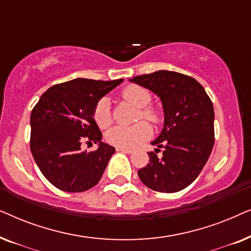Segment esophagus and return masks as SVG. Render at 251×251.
<instances>
[{
    "label": "esophagus",
    "instance_id": "obj_1",
    "mask_svg": "<svg viewBox=\"0 0 251 251\" xmlns=\"http://www.w3.org/2000/svg\"><path fill=\"white\" fill-rule=\"evenodd\" d=\"M116 151H119V152H123V153H128V154L133 153V150H131V149H123V147H116Z\"/></svg>",
    "mask_w": 251,
    "mask_h": 251
}]
</instances>
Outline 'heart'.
I'll list each match as a JSON object with an SVG mask.
<instances>
[{
	"label": "heart",
	"instance_id": "obj_1",
	"mask_svg": "<svg viewBox=\"0 0 251 251\" xmlns=\"http://www.w3.org/2000/svg\"><path fill=\"white\" fill-rule=\"evenodd\" d=\"M121 97L139 108L138 119L147 120L152 123H159L161 113L157 108L150 106L152 95L147 89L140 85L131 84L121 91ZM94 120L99 128L105 129L111 125V108L107 98L99 99L92 113ZM151 136V128L146 122H139L131 126H116L106 133V140L116 147L133 149Z\"/></svg>",
	"mask_w": 251,
	"mask_h": 251
}]
</instances>
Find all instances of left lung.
I'll return each mask as SVG.
<instances>
[{
	"instance_id": "obj_1",
	"label": "left lung",
	"mask_w": 251,
	"mask_h": 251,
	"mask_svg": "<svg viewBox=\"0 0 251 251\" xmlns=\"http://www.w3.org/2000/svg\"><path fill=\"white\" fill-rule=\"evenodd\" d=\"M130 81L159 96L164 112L162 132L152 143L164 147V156L149 153L150 163L138 170L140 180L163 193L184 190L203 169L214 146L211 99L195 78L177 72L157 71Z\"/></svg>"
}]
</instances>
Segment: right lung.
<instances>
[{
	"label": "right lung",
	"instance_id": "right-lung-1",
	"mask_svg": "<svg viewBox=\"0 0 251 251\" xmlns=\"http://www.w3.org/2000/svg\"><path fill=\"white\" fill-rule=\"evenodd\" d=\"M122 81L75 78L52 85L34 106L30 151L41 173L53 186L77 193L100 180L115 149L101 142L92 113L99 99ZM83 141L98 142L99 150L82 152Z\"/></svg>",
	"mask_w": 251,
	"mask_h": 251
}]
</instances>
